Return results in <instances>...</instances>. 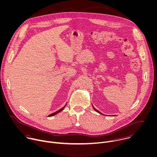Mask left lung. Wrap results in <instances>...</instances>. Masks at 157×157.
Returning a JSON list of instances; mask_svg holds the SVG:
<instances>
[{
	"instance_id": "obj_1",
	"label": "left lung",
	"mask_w": 157,
	"mask_h": 157,
	"mask_svg": "<svg viewBox=\"0 0 157 157\" xmlns=\"http://www.w3.org/2000/svg\"><path fill=\"white\" fill-rule=\"evenodd\" d=\"M92 107H93V109H94V110H95V111H96V112H97V113H100V114H101V115H103V114H102V113H100V112H99V111H98V110H96V109H95V108H94V106H93V105H92Z\"/></svg>"
}]
</instances>
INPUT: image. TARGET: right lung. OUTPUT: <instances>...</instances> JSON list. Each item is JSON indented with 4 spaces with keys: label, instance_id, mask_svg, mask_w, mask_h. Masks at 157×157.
<instances>
[{
    "label": "right lung",
    "instance_id": "add662e5",
    "mask_svg": "<svg viewBox=\"0 0 157 157\" xmlns=\"http://www.w3.org/2000/svg\"><path fill=\"white\" fill-rule=\"evenodd\" d=\"M66 105H67V104L65 105V106H64L63 108H62L61 109H60L59 110H58V111H57V112H54V113H52V114H50V115H49L48 117H52V116H54V115H57V113H59V112H60L61 111H62L64 109H65V107H66Z\"/></svg>",
    "mask_w": 157,
    "mask_h": 157
}]
</instances>
